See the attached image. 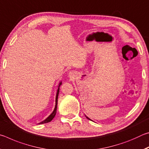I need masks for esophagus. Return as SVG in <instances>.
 Returning a JSON list of instances; mask_svg holds the SVG:
<instances>
[{
    "label": "esophagus",
    "mask_w": 149,
    "mask_h": 149,
    "mask_svg": "<svg viewBox=\"0 0 149 149\" xmlns=\"http://www.w3.org/2000/svg\"><path fill=\"white\" fill-rule=\"evenodd\" d=\"M74 75V74L73 72H70V74H69V76L70 77H73Z\"/></svg>",
    "instance_id": "34e87169"
}]
</instances>
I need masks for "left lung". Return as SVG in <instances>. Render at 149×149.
I'll return each mask as SVG.
<instances>
[{"label": "left lung", "instance_id": "obj_1", "mask_svg": "<svg viewBox=\"0 0 149 149\" xmlns=\"http://www.w3.org/2000/svg\"><path fill=\"white\" fill-rule=\"evenodd\" d=\"M86 118H87V119H89V120H90V119H89V118H88L87 116H86Z\"/></svg>", "mask_w": 149, "mask_h": 149}]
</instances>
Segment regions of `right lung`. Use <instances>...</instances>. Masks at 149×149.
Listing matches in <instances>:
<instances>
[{
    "label": "right lung",
    "mask_w": 149,
    "mask_h": 149,
    "mask_svg": "<svg viewBox=\"0 0 149 149\" xmlns=\"http://www.w3.org/2000/svg\"><path fill=\"white\" fill-rule=\"evenodd\" d=\"M62 84V81H60L59 83L58 87V90H57L56 95V100H55V102H56V105H55V108H54V109L53 110V112H52L51 114H50L45 120L42 121L41 122L39 123V124H42V123H48V122H50V121H52V120L54 118L55 116H56V110H57V104H58V94H59V92H60V87Z\"/></svg>",
    "instance_id": "1"
}]
</instances>
